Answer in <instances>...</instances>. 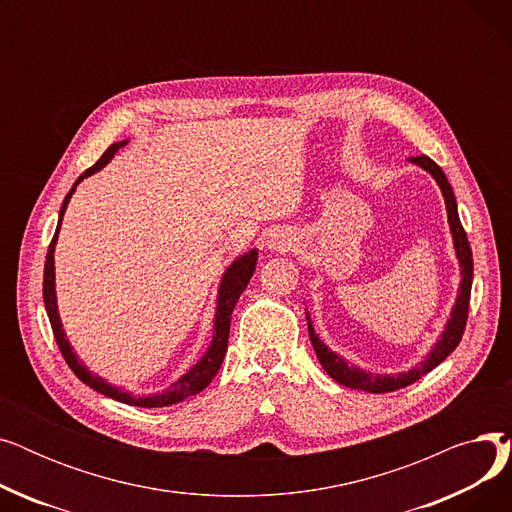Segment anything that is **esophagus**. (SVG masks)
<instances>
[{
  "label": "esophagus",
  "mask_w": 512,
  "mask_h": 512,
  "mask_svg": "<svg viewBox=\"0 0 512 512\" xmlns=\"http://www.w3.org/2000/svg\"><path fill=\"white\" fill-rule=\"evenodd\" d=\"M294 245H297V236H294L292 230L288 228H276L265 240V249L272 253H286Z\"/></svg>",
  "instance_id": "34e87169"
}]
</instances>
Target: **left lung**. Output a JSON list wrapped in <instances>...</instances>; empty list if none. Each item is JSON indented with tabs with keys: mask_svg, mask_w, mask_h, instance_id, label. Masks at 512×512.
I'll return each instance as SVG.
<instances>
[{
	"mask_svg": "<svg viewBox=\"0 0 512 512\" xmlns=\"http://www.w3.org/2000/svg\"><path fill=\"white\" fill-rule=\"evenodd\" d=\"M409 161H411V164L419 166L421 170H425L440 186L444 203H446L448 226H450V234H452L454 253H456V259H459V267H461V284H459V290H456V299H454V305L450 309V317L446 319V326H444L440 338L434 342L432 351L425 355V359L421 363L409 367L407 371L373 373V371L357 367L355 363H348V359L334 353L332 348L315 334L311 315H309V311H305L313 351H315L321 367H324V371L330 375L332 380H336L338 384H342L346 388L363 390V392H371V394L394 392L398 388L411 386L413 382L423 378L425 373H429L434 367H438L454 351V348L459 346V342L463 338V332H465L467 315H469V299H471V284H473V253H471V247H469L465 228L459 220V207H456L452 186H450L446 174L442 172V168L436 164V161L429 159L427 155L409 157Z\"/></svg>",
	"mask_w": 512,
	"mask_h": 512,
	"instance_id": "left-lung-1",
	"label": "left lung"
}]
</instances>
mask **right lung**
I'll list each match as a JSON object with an SVG mask.
<instances>
[{
	"mask_svg": "<svg viewBox=\"0 0 512 512\" xmlns=\"http://www.w3.org/2000/svg\"><path fill=\"white\" fill-rule=\"evenodd\" d=\"M128 143L120 141L114 143L110 149H107L101 159L97 161L95 166H91L87 172L80 174L76 178V182L72 184V188L68 191V195L64 197V203L60 207V215H58V228L56 234L51 238V245L47 251V259H45V272H43V303H45V311L49 317V324L53 330V336H56V342L60 346V351L68 363V367L74 371L76 378L87 384L89 388H93L95 392L110 396L118 402H124V405H132V407H143V409H157V407H170L176 405V402L193 396L197 392H201L203 388H207V384L215 378V373L222 367V361L226 357V348H228V336H230V319H232V311L240 299L242 290L247 288L249 280L253 278L255 265H257V249H251L247 253H242L240 257H236L228 267L226 272L222 274L220 286H218V299H215V315H213V336L211 342L207 346V351L203 353V357L188 369L186 373H182L176 382H172L166 390L161 392H153V394H143L137 396L132 394L120 386H114L107 380H103L101 375L93 373L83 361L78 359V355L74 353V348L70 344V340L66 338L62 319H60V311H58V297H56V259H53V253H56V245H58V234L62 228V220L66 207L76 191V186L83 182L85 178L97 174L99 170H103L107 164H110L112 157Z\"/></svg>",
	"mask_w": 512,
	"mask_h": 512,
	"instance_id": "right-lung-1",
	"label": "right lung"
}]
</instances>
